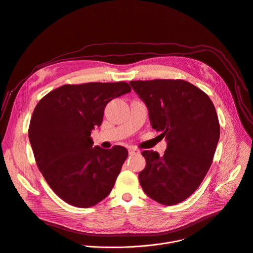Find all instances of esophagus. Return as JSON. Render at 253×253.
Masks as SVG:
<instances>
[{"label":"esophagus","instance_id":"34e87169","mask_svg":"<svg viewBox=\"0 0 253 253\" xmlns=\"http://www.w3.org/2000/svg\"><path fill=\"white\" fill-rule=\"evenodd\" d=\"M128 151H129V154H138L139 153V150L136 148H129Z\"/></svg>","mask_w":253,"mask_h":253}]
</instances>
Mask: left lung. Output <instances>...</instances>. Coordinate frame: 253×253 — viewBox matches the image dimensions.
I'll list each match as a JSON object with an SVG mask.
<instances>
[{"label":"left lung","mask_w":253,"mask_h":253,"mask_svg":"<svg viewBox=\"0 0 253 253\" xmlns=\"http://www.w3.org/2000/svg\"><path fill=\"white\" fill-rule=\"evenodd\" d=\"M145 103L151 127L162 132L164 155L142 151L145 169L139 172L144 193L171 206L188 199L208 172L220 137L214 104L202 89L182 80L129 82Z\"/></svg>","instance_id":"1"}]
</instances>
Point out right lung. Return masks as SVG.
I'll list each match as a JSON object with an SVG mask.
<instances>
[{"label": "right lung", "mask_w": 253, "mask_h": 253, "mask_svg": "<svg viewBox=\"0 0 253 253\" xmlns=\"http://www.w3.org/2000/svg\"><path fill=\"white\" fill-rule=\"evenodd\" d=\"M130 91L125 82L64 84L35 107L28 134L36 164L67 204L88 208L111 193L128 150L93 147L90 133L101 126L106 105Z\"/></svg>", "instance_id": "1"}]
</instances>
